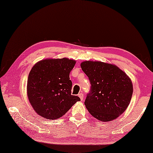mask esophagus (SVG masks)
<instances>
[{"mask_svg":"<svg viewBox=\"0 0 153 153\" xmlns=\"http://www.w3.org/2000/svg\"><path fill=\"white\" fill-rule=\"evenodd\" d=\"M78 96H79V97H80V99H81V100H83V94H82V93H80V94H79V95H78Z\"/></svg>","mask_w":153,"mask_h":153,"instance_id":"esophagus-1","label":"esophagus"}]
</instances>
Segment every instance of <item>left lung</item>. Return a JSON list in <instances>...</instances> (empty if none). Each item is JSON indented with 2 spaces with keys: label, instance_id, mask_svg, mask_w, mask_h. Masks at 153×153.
Instances as JSON below:
<instances>
[{
  "label": "left lung",
  "instance_id": "left-lung-1",
  "mask_svg": "<svg viewBox=\"0 0 153 153\" xmlns=\"http://www.w3.org/2000/svg\"><path fill=\"white\" fill-rule=\"evenodd\" d=\"M81 67L91 85L85 101L89 113L104 122L119 117L128 107L133 94L129 77L115 65L102 62L85 61Z\"/></svg>",
  "mask_w": 153,
  "mask_h": 153
}]
</instances>
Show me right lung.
I'll list each match as a JSON object with an SVG mask.
<instances>
[{
    "mask_svg": "<svg viewBox=\"0 0 153 153\" xmlns=\"http://www.w3.org/2000/svg\"><path fill=\"white\" fill-rule=\"evenodd\" d=\"M76 61L68 58L45 59L34 65L28 75L27 95L38 114L47 119L62 117L80 101L71 94L70 72Z\"/></svg>",
    "mask_w": 153,
    "mask_h": 153,
    "instance_id": "right-lung-1",
    "label": "right lung"
}]
</instances>
